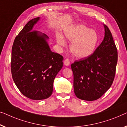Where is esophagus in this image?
Returning <instances> with one entry per match:
<instances>
[{
	"mask_svg": "<svg viewBox=\"0 0 127 127\" xmlns=\"http://www.w3.org/2000/svg\"><path fill=\"white\" fill-rule=\"evenodd\" d=\"M64 65L67 66L69 65V64H70V62H69V60L68 59H65V60H64Z\"/></svg>",
	"mask_w": 127,
	"mask_h": 127,
	"instance_id": "esophagus-1",
	"label": "esophagus"
}]
</instances>
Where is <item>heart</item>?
Listing matches in <instances>:
<instances>
[{"label": "heart", "mask_w": 127, "mask_h": 127, "mask_svg": "<svg viewBox=\"0 0 127 127\" xmlns=\"http://www.w3.org/2000/svg\"><path fill=\"white\" fill-rule=\"evenodd\" d=\"M64 35L69 41H72L70 51L78 58L90 56L95 51L98 42V35L96 31L82 24L66 29ZM57 42L59 45H65V40L62 35L57 36Z\"/></svg>", "instance_id": "heart-1"}]
</instances>
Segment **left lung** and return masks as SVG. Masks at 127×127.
Instances as JSON below:
<instances>
[{
	"label": "left lung",
	"mask_w": 127,
	"mask_h": 127,
	"mask_svg": "<svg viewBox=\"0 0 127 127\" xmlns=\"http://www.w3.org/2000/svg\"><path fill=\"white\" fill-rule=\"evenodd\" d=\"M105 37L94 52L71 64L74 89L78 98L94 101L110 88L115 78L117 51L108 26L104 25Z\"/></svg>",
	"instance_id": "left-lung-1"
}]
</instances>
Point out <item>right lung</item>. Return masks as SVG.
<instances>
[{
	"mask_svg": "<svg viewBox=\"0 0 127 127\" xmlns=\"http://www.w3.org/2000/svg\"><path fill=\"white\" fill-rule=\"evenodd\" d=\"M40 17L29 21L12 47V77L23 95L34 100L49 98L53 84L63 67V57L51 51L45 34L33 30Z\"/></svg>",
	"mask_w": 127,
	"mask_h": 127,
	"instance_id": "right-lung-1",
	"label": "right lung"
}]
</instances>
